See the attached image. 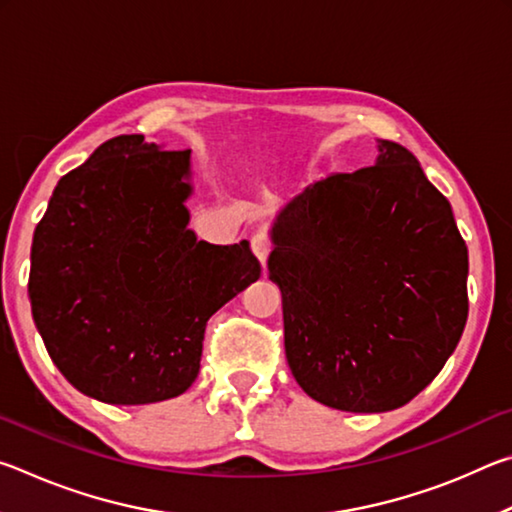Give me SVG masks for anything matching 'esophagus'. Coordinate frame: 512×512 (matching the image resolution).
Returning <instances> with one entry per match:
<instances>
[{"label": "esophagus", "mask_w": 512, "mask_h": 512, "mask_svg": "<svg viewBox=\"0 0 512 512\" xmlns=\"http://www.w3.org/2000/svg\"><path fill=\"white\" fill-rule=\"evenodd\" d=\"M250 248H253L255 257L262 262V266H266V259L271 255L273 244H271V237L266 235V232H255L253 239H250Z\"/></svg>", "instance_id": "esophagus-1"}]
</instances>
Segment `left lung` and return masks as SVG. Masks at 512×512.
<instances>
[{"mask_svg":"<svg viewBox=\"0 0 512 512\" xmlns=\"http://www.w3.org/2000/svg\"><path fill=\"white\" fill-rule=\"evenodd\" d=\"M271 239L284 350L309 397L384 413L443 370L467 320V246L409 149L379 140L372 167L309 185Z\"/></svg>","mask_w":512,"mask_h":512,"instance_id":"8db88e82","label":"left lung"}]
</instances>
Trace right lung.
I'll list each match as a JSON object with an SVG mask.
<instances>
[{"label":"right lung","mask_w":512,"mask_h":512,"mask_svg":"<svg viewBox=\"0 0 512 512\" xmlns=\"http://www.w3.org/2000/svg\"><path fill=\"white\" fill-rule=\"evenodd\" d=\"M189 176V151L112 137L58 180L33 232V320L51 361L94 400L185 393L207 320L262 275L248 241L214 246L187 228Z\"/></svg>","instance_id":"right-lung-1"}]
</instances>
